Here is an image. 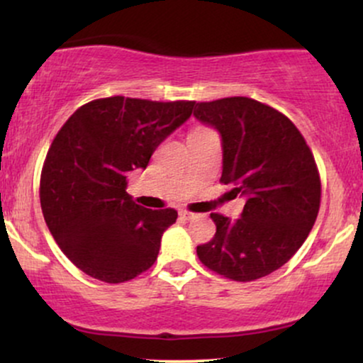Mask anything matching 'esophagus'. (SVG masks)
Instances as JSON below:
<instances>
[{"mask_svg": "<svg viewBox=\"0 0 363 363\" xmlns=\"http://www.w3.org/2000/svg\"><path fill=\"white\" fill-rule=\"evenodd\" d=\"M179 215H181V218H184V220H194L196 216V213H193V211H187V210H181L179 211Z\"/></svg>", "mask_w": 363, "mask_h": 363, "instance_id": "34e87169", "label": "esophagus"}]
</instances>
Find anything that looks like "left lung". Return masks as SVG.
<instances>
[{"instance_id": "8db88e82", "label": "left lung", "mask_w": 363, "mask_h": 363, "mask_svg": "<svg viewBox=\"0 0 363 363\" xmlns=\"http://www.w3.org/2000/svg\"><path fill=\"white\" fill-rule=\"evenodd\" d=\"M194 116L220 131V182L245 198L240 218L210 215L215 237L196 252L220 277L259 280L301 249L318 218L320 177L314 155L285 114L254 99L198 102Z\"/></svg>"}]
</instances>
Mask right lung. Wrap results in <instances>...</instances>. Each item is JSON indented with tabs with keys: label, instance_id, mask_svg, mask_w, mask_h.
I'll return each instance as SVG.
<instances>
[{
	"label": "right lung",
	"instance_id": "right-lung-1",
	"mask_svg": "<svg viewBox=\"0 0 363 363\" xmlns=\"http://www.w3.org/2000/svg\"><path fill=\"white\" fill-rule=\"evenodd\" d=\"M194 101L95 99L62 124L43 172L40 208L49 232L83 273L123 283L152 268L174 208L148 210L126 193V176L193 114Z\"/></svg>",
	"mask_w": 363,
	"mask_h": 363
}]
</instances>
